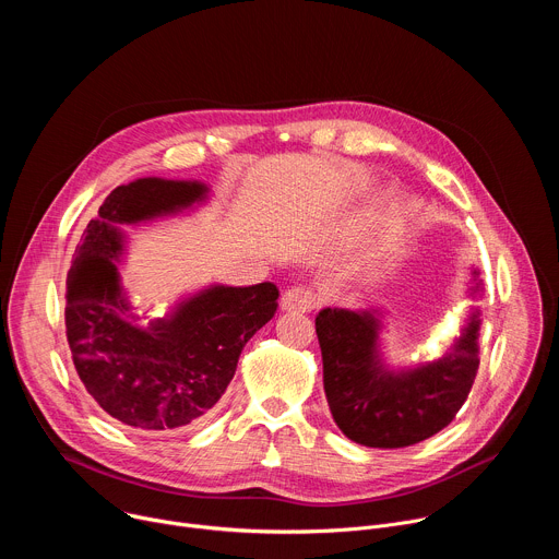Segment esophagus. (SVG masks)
<instances>
[{
    "label": "esophagus",
    "instance_id": "34e87169",
    "mask_svg": "<svg viewBox=\"0 0 559 559\" xmlns=\"http://www.w3.org/2000/svg\"><path fill=\"white\" fill-rule=\"evenodd\" d=\"M316 307V294L309 287L296 285L285 289L281 296V309L283 311H296V313H307Z\"/></svg>",
    "mask_w": 559,
    "mask_h": 559
}]
</instances>
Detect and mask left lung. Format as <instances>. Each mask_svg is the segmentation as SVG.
I'll return each instance as SVG.
<instances>
[{
	"label": "left lung",
	"instance_id": "left-lung-1",
	"mask_svg": "<svg viewBox=\"0 0 559 559\" xmlns=\"http://www.w3.org/2000/svg\"><path fill=\"white\" fill-rule=\"evenodd\" d=\"M480 294V272L471 267L468 296ZM380 332L378 309L325 307L316 316L334 423L358 444L401 449L444 429L464 405L480 367V309L471 307L447 354L412 369L395 371L384 365Z\"/></svg>",
	"mask_w": 559,
	"mask_h": 559
}]
</instances>
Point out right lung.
Here are the masks:
<instances>
[{
	"label": "right lung",
	"mask_w": 559,
	"mask_h": 559,
	"mask_svg": "<svg viewBox=\"0 0 559 559\" xmlns=\"http://www.w3.org/2000/svg\"><path fill=\"white\" fill-rule=\"evenodd\" d=\"M201 181L158 177L119 186L76 246L66 281V336L74 369L95 403L115 420L150 433L192 427L234 378L246 343L272 321L274 283L210 285L166 318L139 325L121 287L123 225L175 216L207 201Z\"/></svg>",
	"instance_id": "add662e5"
}]
</instances>
